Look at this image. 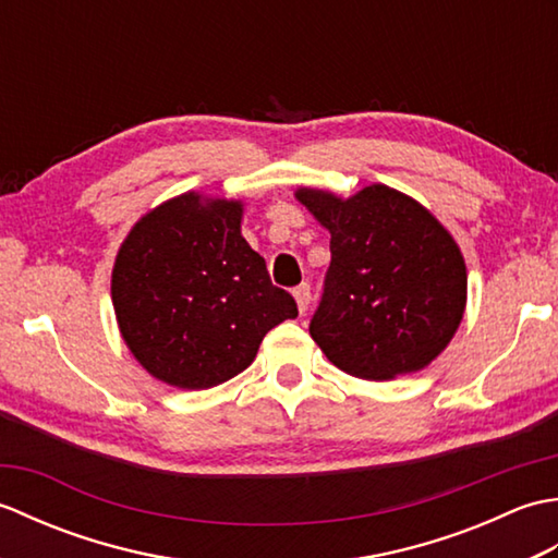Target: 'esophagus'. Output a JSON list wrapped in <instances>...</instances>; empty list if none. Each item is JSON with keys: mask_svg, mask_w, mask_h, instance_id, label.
<instances>
[{"mask_svg": "<svg viewBox=\"0 0 558 558\" xmlns=\"http://www.w3.org/2000/svg\"><path fill=\"white\" fill-rule=\"evenodd\" d=\"M294 300H298V310H300V314H304L306 310H310V302H312V288H310V282H302L300 288H294Z\"/></svg>", "mask_w": 558, "mask_h": 558, "instance_id": "esophagus-1", "label": "esophagus"}]
</instances>
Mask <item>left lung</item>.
Returning <instances> with one entry per match:
<instances>
[{"label": "left lung", "instance_id": "8db88e82", "mask_svg": "<svg viewBox=\"0 0 558 558\" xmlns=\"http://www.w3.org/2000/svg\"><path fill=\"white\" fill-rule=\"evenodd\" d=\"M330 232V266L310 333L338 369L388 381L424 369L465 312V260L417 201L372 184L342 201L300 189Z\"/></svg>", "mask_w": 558, "mask_h": 558}]
</instances>
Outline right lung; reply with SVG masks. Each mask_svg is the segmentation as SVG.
<instances>
[{"instance_id": "right-lung-1", "label": "right lung", "mask_w": 558, "mask_h": 558, "mask_svg": "<svg viewBox=\"0 0 558 558\" xmlns=\"http://www.w3.org/2000/svg\"><path fill=\"white\" fill-rule=\"evenodd\" d=\"M242 204L182 194L129 232L112 304L134 357L160 381L201 390L254 362L270 328L298 316L240 232Z\"/></svg>"}]
</instances>
